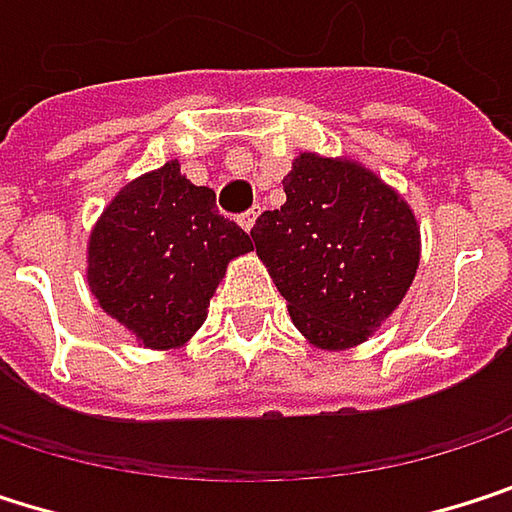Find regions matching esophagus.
I'll list each match as a JSON object with an SVG mask.
<instances>
[{"label": "esophagus", "mask_w": 512, "mask_h": 512, "mask_svg": "<svg viewBox=\"0 0 512 512\" xmlns=\"http://www.w3.org/2000/svg\"><path fill=\"white\" fill-rule=\"evenodd\" d=\"M256 220H259V211H256V208H250V211H244V214L238 217V223H241L244 232H250V229L256 226Z\"/></svg>", "instance_id": "obj_1"}]
</instances>
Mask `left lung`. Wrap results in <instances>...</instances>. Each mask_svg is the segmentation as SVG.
Returning a JSON list of instances; mask_svg holds the SVG:
<instances>
[{"instance_id":"1","label":"left lung","mask_w":512,"mask_h":512,"mask_svg":"<svg viewBox=\"0 0 512 512\" xmlns=\"http://www.w3.org/2000/svg\"><path fill=\"white\" fill-rule=\"evenodd\" d=\"M286 202L250 238L304 340L325 352L367 343L408 295L420 265L411 205L358 160L301 151Z\"/></svg>"}]
</instances>
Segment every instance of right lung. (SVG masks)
Segmentation results:
<instances>
[{
  "mask_svg": "<svg viewBox=\"0 0 512 512\" xmlns=\"http://www.w3.org/2000/svg\"><path fill=\"white\" fill-rule=\"evenodd\" d=\"M250 247V235L217 214L214 190L166 160L128 181L92 226L86 283L139 346L169 352L202 328L229 262Z\"/></svg>",
  "mask_w": 512,
  "mask_h": 512,
  "instance_id": "1",
  "label": "right lung"
}]
</instances>
